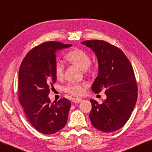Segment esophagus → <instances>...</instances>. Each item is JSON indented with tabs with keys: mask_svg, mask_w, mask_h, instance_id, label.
<instances>
[{
	"mask_svg": "<svg viewBox=\"0 0 152 152\" xmlns=\"http://www.w3.org/2000/svg\"><path fill=\"white\" fill-rule=\"evenodd\" d=\"M72 101L75 104H78L82 101V99L80 98V97H77V98H73Z\"/></svg>",
	"mask_w": 152,
	"mask_h": 152,
	"instance_id": "34e87169",
	"label": "esophagus"
}]
</instances>
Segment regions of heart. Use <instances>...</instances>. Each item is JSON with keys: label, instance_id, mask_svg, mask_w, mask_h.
I'll use <instances>...</instances> for the list:
<instances>
[{"label": "heart", "instance_id": "1", "mask_svg": "<svg viewBox=\"0 0 152 152\" xmlns=\"http://www.w3.org/2000/svg\"><path fill=\"white\" fill-rule=\"evenodd\" d=\"M65 59L70 64H74L82 70L91 72L92 67L91 65V57L84 50L73 48L66 54ZM54 74L57 80H61L64 74V65L61 62L57 61L54 65ZM85 85L83 84L69 83L64 86L63 90L66 93L72 95H81L83 94Z\"/></svg>", "mask_w": 152, "mask_h": 152}]
</instances>
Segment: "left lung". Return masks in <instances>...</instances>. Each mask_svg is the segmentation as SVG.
<instances>
[{
  "mask_svg": "<svg viewBox=\"0 0 152 152\" xmlns=\"http://www.w3.org/2000/svg\"><path fill=\"white\" fill-rule=\"evenodd\" d=\"M82 44L91 48L98 60V75L92 85L95 93L105 90L102 104L91 99L89 114L93 126L104 132L122 127L136 105L138 86L129 60L120 48L102 40H88Z\"/></svg>",
  "mask_w": 152,
  "mask_h": 152,
  "instance_id": "obj_1",
  "label": "left lung"
}]
</instances>
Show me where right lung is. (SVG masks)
Segmentation results:
<instances>
[{"label": "right lung", "instance_id": "add662e5", "mask_svg": "<svg viewBox=\"0 0 152 152\" xmlns=\"http://www.w3.org/2000/svg\"><path fill=\"white\" fill-rule=\"evenodd\" d=\"M71 45L59 41L44 42L28 52L20 66L18 100L28 121L42 134H55L67 122L70 101L63 97L51 103L48 95L57 80L54 74L56 51Z\"/></svg>", "mask_w": 152, "mask_h": 152}]
</instances>
